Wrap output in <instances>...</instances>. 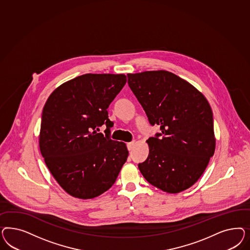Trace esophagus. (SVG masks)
<instances>
[{
    "mask_svg": "<svg viewBox=\"0 0 250 250\" xmlns=\"http://www.w3.org/2000/svg\"><path fill=\"white\" fill-rule=\"evenodd\" d=\"M127 148H128V150H132L133 149V147H134V146H135V142L133 141V142H130V143H127Z\"/></svg>",
    "mask_w": 250,
    "mask_h": 250,
    "instance_id": "esophagus-1",
    "label": "esophagus"
}]
</instances>
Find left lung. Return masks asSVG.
Wrapping results in <instances>:
<instances>
[{"label": "left lung", "mask_w": 250, "mask_h": 250, "mask_svg": "<svg viewBox=\"0 0 250 250\" xmlns=\"http://www.w3.org/2000/svg\"><path fill=\"white\" fill-rule=\"evenodd\" d=\"M127 77L150 125L161 130L146 140L149 154L138 164L140 172L168 193L188 189L204 173L215 149L211 106L195 87L169 71Z\"/></svg>", "instance_id": "obj_1"}]
</instances>
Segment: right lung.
<instances>
[{
    "label": "right lung",
    "instance_id": "right-lung-1",
    "mask_svg": "<svg viewBox=\"0 0 250 250\" xmlns=\"http://www.w3.org/2000/svg\"><path fill=\"white\" fill-rule=\"evenodd\" d=\"M125 83L124 74H84L61 84L45 102L40 151L55 180L71 196L101 195L114 185L127 159L125 144L110 138L107 112ZM104 123L105 136L96 130Z\"/></svg>",
    "mask_w": 250,
    "mask_h": 250
}]
</instances>
